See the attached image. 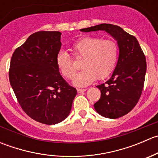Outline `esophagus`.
<instances>
[{
  "instance_id": "1",
  "label": "esophagus",
  "mask_w": 158,
  "mask_h": 158,
  "mask_svg": "<svg viewBox=\"0 0 158 158\" xmlns=\"http://www.w3.org/2000/svg\"><path fill=\"white\" fill-rule=\"evenodd\" d=\"M85 91H86V89H77L78 93H82V92H85Z\"/></svg>"
}]
</instances>
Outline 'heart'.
Listing matches in <instances>:
<instances>
[{"label":"heart","instance_id":"b5f03b06","mask_svg":"<svg viewBox=\"0 0 158 158\" xmlns=\"http://www.w3.org/2000/svg\"><path fill=\"white\" fill-rule=\"evenodd\" d=\"M75 57L83 58L82 70L73 79V85L83 87L95 79H103L109 76L115 67L118 57V46L113 40L85 36L71 47ZM56 66L64 78L72 79L76 73L72 59L66 51H60L56 59Z\"/></svg>","mask_w":158,"mask_h":158}]
</instances>
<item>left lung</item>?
<instances>
[{
    "label": "left lung",
    "instance_id": "1",
    "mask_svg": "<svg viewBox=\"0 0 158 158\" xmlns=\"http://www.w3.org/2000/svg\"><path fill=\"white\" fill-rule=\"evenodd\" d=\"M98 30H104L117 41L119 56L110 79L97 86L101 97L94 108L103 117L118 118L131 111L141 97L147 69L145 56L136 38L116 25L102 23L80 31Z\"/></svg>",
    "mask_w": 158,
    "mask_h": 158
}]
</instances>
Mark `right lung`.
Segmentation results:
<instances>
[{
  "instance_id": "add662e5",
  "label": "right lung",
  "mask_w": 158,
  "mask_h": 158,
  "mask_svg": "<svg viewBox=\"0 0 158 158\" xmlns=\"http://www.w3.org/2000/svg\"><path fill=\"white\" fill-rule=\"evenodd\" d=\"M60 36L59 31L30 35L14 52L9 70L10 85L20 106L31 118L46 125L66 118L77 94L57 68Z\"/></svg>"
}]
</instances>
